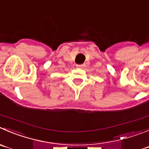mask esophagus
<instances>
[{
  "label": "esophagus",
  "instance_id": "obj_1",
  "mask_svg": "<svg viewBox=\"0 0 149 149\" xmlns=\"http://www.w3.org/2000/svg\"><path fill=\"white\" fill-rule=\"evenodd\" d=\"M77 67L79 68V69H82V68L84 67V65L81 64V65H77Z\"/></svg>",
  "mask_w": 149,
  "mask_h": 149
}]
</instances>
